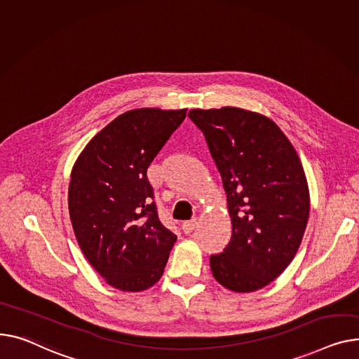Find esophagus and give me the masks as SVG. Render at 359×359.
I'll return each instance as SVG.
<instances>
[{"label":"esophagus","instance_id":"esophagus-1","mask_svg":"<svg viewBox=\"0 0 359 359\" xmlns=\"http://www.w3.org/2000/svg\"><path fill=\"white\" fill-rule=\"evenodd\" d=\"M196 228V219H192V221H186L182 224V229L184 233H190L194 232V229Z\"/></svg>","mask_w":359,"mask_h":359}]
</instances>
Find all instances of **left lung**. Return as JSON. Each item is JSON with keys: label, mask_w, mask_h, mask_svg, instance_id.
Returning a JSON list of instances; mask_svg holds the SVG:
<instances>
[{"label": "left lung", "mask_w": 359, "mask_h": 359, "mask_svg": "<svg viewBox=\"0 0 359 359\" xmlns=\"http://www.w3.org/2000/svg\"><path fill=\"white\" fill-rule=\"evenodd\" d=\"M226 192L232 238L210 255L212 274L225 289L266 287L293 261L309 219L310 196L300 158L266 115L224 107L192 109Z\"/></svg>", "instance_id": "1"}]
</instances>
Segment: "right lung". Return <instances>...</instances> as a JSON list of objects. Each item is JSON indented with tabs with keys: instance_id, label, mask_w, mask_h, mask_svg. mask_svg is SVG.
Instances as JSON below:
<instances>
[{
	"instance_id": "add662e5",
	"label": "right lung",
	"mask_w": 359,
	"mask_h": 359,
	"mask_svg": "<svg viewBox=\"0 0 359 359\" xmlns=\"http://www.w3.org/2000/svg\"><path fill=\"white\" fill-rule=\"evenodd\" d=\"M186 111L121 114L88 142L72 169L67 202L76 241L118 290L154 285L177 240L158 219L147 169Z\"/></svg>"
}]
</instances>
